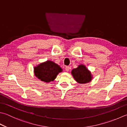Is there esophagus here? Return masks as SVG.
I'll return each instance as SVG.
<instances>
[{
    "label": "esophagus",
    "mask_w": 127,
    "mask_h": 127,
    "mask_svg": "<svg viewBox=\"0 0 127 127\" xmlns=\"http://www.w3.org/2000/svg\"><path fill=\"white\" fill-rule=\"evenodd\" d=\"M70 69V67L69 66H65V70L66 71H69Z\"/></svg>",
    "instance_id": "34e87169"
}]
</instances>
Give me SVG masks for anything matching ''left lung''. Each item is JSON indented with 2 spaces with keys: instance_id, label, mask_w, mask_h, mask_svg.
I'll list each match as a JSON object with an SVG mask.
<instances>
[{
  "instance_id": "1",
  "label": "left lung",
  "mask_w": 127,
  "mask_h": 127,
  "mask_svg": "<svg viewBox=\"0 0 127 127\" xmlns=\"http://www.w3.org/2000/svg\"><path fill=\"white\" fill-rule=\"evenodd\" d=\"M71 73L75 80L79 84L90 83L93 78L91 71L82 64H79L76 68L72 69Z\"/></svg>"
}]
</instances>
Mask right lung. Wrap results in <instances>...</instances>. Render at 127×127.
<instances>
[{
	"label": "right lung",
	"mask_w": 127,
	"mask_h": 127,
	"mask_svg": "<svg viewBox=\"0 0 127 127\" xmlns=\"http://www.w3.org/2000/svg\"><path fill=\"white\" fill-rule=\"evenodd\" d=\"M34 74L41 81L49 83L53 81L63 69L54 62L48 60L34 66Z\"/></svg>",
	"instance_id": "1"
}]
</instances>
